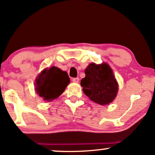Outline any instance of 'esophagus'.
<instances>
[{
	"mask_svg": "<svg viewBox=\"0 0 155 155\" xmlns=\"http://www.w3.org/2000/svg\"><path fill=\"white\" fill-rule=\"evenodd\" d=\"M72 81H73V82H74V83H78L79 81V78H74V79H72Z\"/></svg>",
	"mask_w": 155,
	"mask_h": 155,
	"instance_id": "esophagus-1",
	"label": "esophagus"
}]
</instances>
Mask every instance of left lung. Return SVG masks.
Segmentation results:
<instances>
[{
	"mask_svg": "<svg viewBox=\"0 0 155 155\" xmlns=\"http://www.w3.org/2000/svg\"><path fill=\"white\" fill-rule=\"evenodd\" d=\"M84 73L85 77L81 80V86L90 100L101 106H106L114 101L118 93L119 84L108 63H90Z\"/></svg>",
	"mask_w": 155,
	"mask_h": 155,
	"instance_id": "8db88e82",
	"label": "left lung"
}]
</instances>
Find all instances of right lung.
Listing matches in <instances>:
<instances>
[{"mask_svg": "<svg viewBox=\"0 0 155 155\" xmlns=\"http://www.w3.org/2000/svg\"><path fill=\"white\" fill-rule=\"evenodd\" d=\"M69 83L66 71L56 66L45 68L35 80V91L44 101L51 102L62 95Z\"/></svg>", "mask_w": 155, "mask_h": 155, "instance_id": "1", "label": "right lung"}]
</instances>
